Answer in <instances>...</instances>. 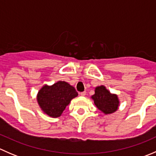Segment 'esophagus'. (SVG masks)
Masks as SVG:
<instances>
[{
  "mask_svg": "<svg viewBox=\"0 0 156 156\" xmlns=\"http://www.w3.org/2000/svg\"><path fill=\"white\" fill-rule=\"evenodd\" d=\"M80 95H81V97H84V96L86 95V91H84V92H81V94H80Z\"/></svg>",
  "mask_w": 156,
  "mask_h": 156,
  "instance_id": "1",
  "label": "esophagus"
}]
</instances>
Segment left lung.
<instances>
[{
  "label": "left lung",
  "instance_id": "8db88e82",
  "mask_svg": "<svg viewBox=\"0 0 156 156\" xmlns=\"http://www.w3.org/2000/svg\"><path fill=\"white\" fill-rule=\"evenodd\" d=\"M95 94L91 96L95 106L105 115H110L116 112L120 105L117 94H112L104 85L95 88Z\"/></svg>",
  "mask_w": 156,
  "mask_h": 156
}]
</instances>
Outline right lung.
Returning <instances> with one entry per match:
<instances>
[{
	"mask_svg": "<svg viewBox=\"0 0 156 156\" xmlns=\"http://www.w3.org/2000/svg\"><path fill=\"white\" fill-rule=\"evenodd\" d=\"M78 95L75 87L66 81H59L52 85L42 86L37 92V102L44 114L51 118H58L71 100Z\"/></svg>",
	"mask_w": 156,
	"mask_h": 156,
	"instance_id": "add662e5",
	"label": "right lung"
}]
</instances>
